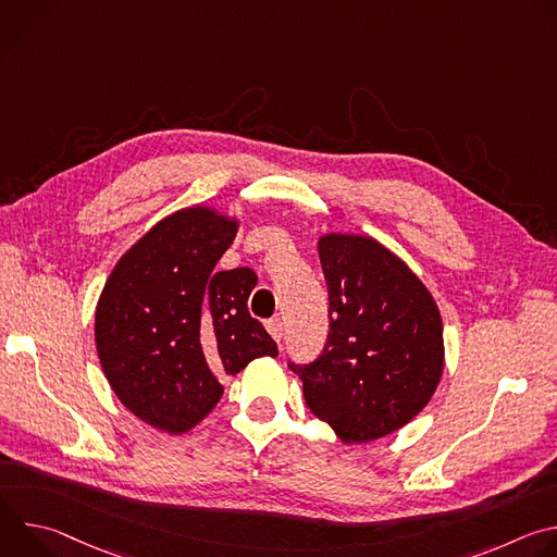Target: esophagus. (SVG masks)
<instances>
[{
    "instance_id": "34e87169",
    "label": "esophagus",
    "mask_w": 557,
    "mask_h": 557,
    "mask_svg": "<svg viewBox=\"0 0 557 557\" xmlns=\"http://www.w3.org/2000/svg\"><path fill=\"white\" fill-rule=\"evenodd\" d=\"M267 331H269V335H271L275 342H280V339H282V320H277V317H275V320H269V322H267Z\"/></svg>"
}]
</instances>
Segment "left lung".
I'll return each instance as SVG.
<instances>
[{
  "instance_id": "8db88e82",
  "label": "left lung",
  "mask_w": 557,
  "mask_h": 557,
  "mask_svg": "<svg viewBox=\"0 0 557 557\" xmlns=\"http://www.w3.org/2000/svg\"><path fill=\"white\" fill-rule=\"evenodd\" d=\"M331 333L322 355L290 370L310 412L344 443L383 438L432 399L445 368L441 310L410 267L374 237L324 233Z\"/></svg>"
}]
</instances>
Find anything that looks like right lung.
<instances>
[{
	"mask_svg": "<svg viewBox=\"0 0 557 557\" xmlns=\"http://www.w3.org/2000/svg\"><path fill=\"white\" fill-rule=\"evenodd\" d=\"M237 218L194 205L156 222L116 262L95 312V342L119 401L147 425L181 434L237 374L277 344L249 314L258 275L215 271Z\"/></svg>",
	"mask_w": 557,
	"mask_h": 557,
	"instance_id": "1",
	"label": "right lung"
}]
</instances>
